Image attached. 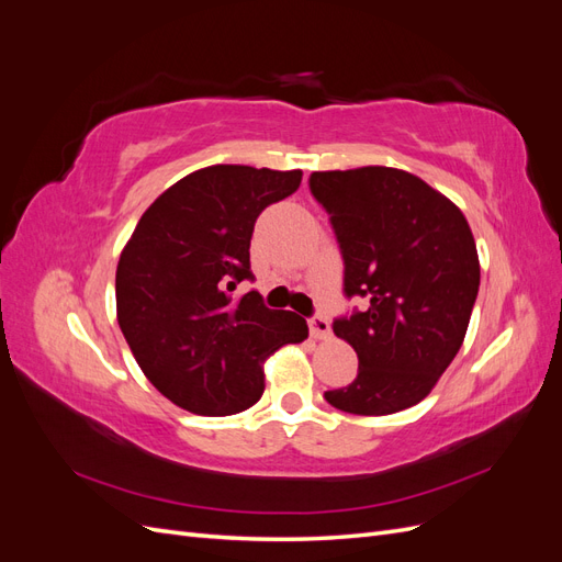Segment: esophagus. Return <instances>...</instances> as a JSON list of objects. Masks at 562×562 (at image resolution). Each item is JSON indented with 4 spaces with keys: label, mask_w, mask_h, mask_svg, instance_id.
I'll return each instance as SVG.
<instances>
[{
    "label": "esophagus",
    "mask_w": 562,
    "mask_h": 562,
    "mask_svg": "<svg viewBox=\"0 0 562 562\" xmlns=\"http://www.w3.org/2000/svg\"><path fill=\"white\" fill-rule=\"evenodd\" d=\"M310 333L314 339H330V323L323 316L310 318Z\"/></svg>",
    "instance_id": "obj_1"
}]
</instances>
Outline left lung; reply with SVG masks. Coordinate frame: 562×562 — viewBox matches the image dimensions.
<instances>
[{
	"mask_svg": "<svg viewBox=\"0 0 562 562\" xmlns=\"http://www.w3.org/2000/svg\"><path fill=\"white\" fill-rule=\"evenodd\" d=\"M312 194L328 211L345 258V293L366 312L333 330L359 356V375L326 401L351 415L417 405L464 342L481 262L454 203L422 178L389 166L316 171Z\"/></svg>",
	"mask_w": 562,
	"mask_h": 562,
	"instance_id": "8db88e82",
	"label": "left lung"
}]
</instances>
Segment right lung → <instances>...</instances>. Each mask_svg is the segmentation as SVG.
<instances>
[{"instance_id": "right-lung-1", "label": "right lung", "mask_w": 562, "mask_h": 562, "mask_svg": "<svg viewBox=\"0 0 562 562\" xmlns=\"http://www.w3.org/2000/svg\"><path fill=\"white\" fill-rule=\"evenodd\" d=\"M302 171L199 168L143 213L116 265V321L145 378L182 411L225 417L265 391V361L307 339V321L267 310L250 274V236Z\"/></svg>"}]
</instances>
